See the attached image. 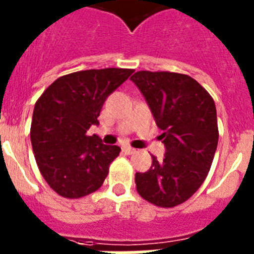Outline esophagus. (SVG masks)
I'll list each match as a JSON object with an SVG mask.
<instances>
[{"instance_id": "1", "label": "esophagus", "mask_w": 254, "mask_h": 254, "mask_svg": "<svg viewBox=\"0 0 254 254\" xmlns=\"http://www.w3.org/2000/svg\"><path fill=\"white\" fill-rule=\"evenodd\" d=\"M123 151H125L127 155H132L136 152V149L132 148V147H129V145H125V147H123Z\"/></svg>"}]
</instances>
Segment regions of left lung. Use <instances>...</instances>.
Returning <instances> with one entry per match:
<instances>
[{"label":"left lung","instance_id":"8db88e82","mask_svg":"<svg viewBox=\"0 0 254 254\" xmlns=\"http://www.w3.org/2000/svg\"><path fill=\"white\" fill-rule=\"evenodd\" d=\"M131 80L163 129L166 147L163 160L152 156L151 168L136 172V190L151 204L176 207L200 188L213 162L219 141L215 102L186 74L137 71Z\"/></svg>","mask_w":254,"mask_h":254}]
</instances>
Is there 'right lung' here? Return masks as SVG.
I'll list each match as a JSON object with an SVG mask.
<instances>
[{
    "label": "right lung",
    "mask_w": 254,
    "mask_h": 254,
    "mask_svg": "<svg viewBox=\"0 0 254 254\" xmlns=\"http://www.w3.org/2000/svg\"><path fill=\"white\" fill-rule=\"evenodd\" d=\"M133 72L100 68L67 74L39 96L33 111L30 139L43 179L57 193L78 198L99 190L121 148L88 136L103 103Z\"/></svg>",
    "instance_id": "1"
}]
</instances>
